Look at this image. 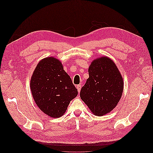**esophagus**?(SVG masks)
Here are the masks:
<instances>
[{
    "mask_svg": "<svg viewBox=\"0 0 153 153\" xmlns=\"http://www.w3.org/2000/svg\"><path fill=\"white\" fill-rule=\"evenodd\" d=\"M81 87H82V85L79 84V85H76V89L78 90V92H80V90H81Z\"/></svg>",
    "mask_w": 153,
    "mask_h": 153,
    "instance_id": "esophagus-1",
    "label": "esophagus"
}]
</instances>
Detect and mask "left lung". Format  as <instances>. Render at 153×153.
I'll return each mask as SVG.
<instances>
[{"mask_svg": "<svg viewBox=\"0 0 153 153\" xmlns=\"http://www.w3.org/2000/svg\"><path fill=\"white\" fill-rule=\"evenodd\" d=\"M89 77L80 91V98L98 116L112 111L117 105L124 83L115 63L108 57L94 60L89 68Z\"/></svg>", "mask_w": 153, "mask_h": 153, "instance_id": "obj_1", "label": "left lung"}]
</instances>
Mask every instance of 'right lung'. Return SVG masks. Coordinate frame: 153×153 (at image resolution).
I'll list each match as a JSON object with an SVG mask.
<instances>
[{
  "mask_svg": "<svg viewBox=\"0 0 153 153\" xmlns=\"http://www.w3.org/2000/svg\"><path fill=\"white\" fill-rule=\"evenodd\" d=\"M30 89L40 110L53 118L61 117L78 94L61 61L52 57L41 60L37 65L30 80Z\"/></svg>",
  "mask_w": 153,
  "mask_h": 153,
  "instance_id": "obj_1",
  "label": "right lung"
}]
</instances>
